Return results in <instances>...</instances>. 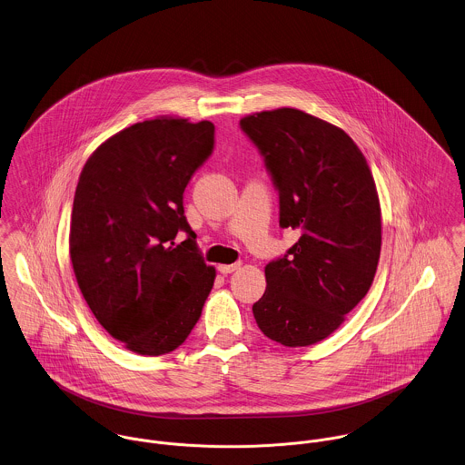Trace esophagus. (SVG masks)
Segmentation results:
<instances>
[{
  "mask_svg": "<svg viewBox=\"0 0 465 465\" xmlns=\"http://www.w3.org/2000/svg\"><path fill=\"white\" fill-rule=\"evenodd\" d=\"M239 267H241V263H232V265H217V271H219L223 276H226V274H232V272H235Z\"/></svg>",
  "mask_w": 465,
  "mask_h": 465,
  "instance_id": "1",
  "label": "esophagus"
}]
</instances>
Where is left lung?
Here are the masks:
<instances>
[{"label":"left lung","mask_w":465,"mask_h":465,"mask_svg":"<svg viewBox=\"0 0 465 465\" xmlns=\"http://www.w3.org/2000/svg\"><path fill=\"white\" fill-rule=\"evenodd\" d=\"M241 129L280 193V226L301 232L283 258L265 265L254 321L285 347L319 343L373 283L382 244L375 180L343 129L301 109L252 113Z\"/></svg>","instance_id":"8db88e82"}]
</instances>
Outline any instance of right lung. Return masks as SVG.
<instances>
[{
	"instance_id": "right-lung-1",
	"label": "right lung",
	"mask_w": 465,
	"mask_h": 465,
	"mask_svg": "<svg viewBox=\"0 0 465 465\" xmlns=\"http://www.w3.org/2000/svg\"><path fill=\"white\" fill-rule=\"evenodd\" d=\"M213 148V122L157 116L111 136L79 175L72 269L95 319L136 354L180 347L214 285L183 215L185 185ZM179 231L188 239L175 247Z\"/></svg>"
}]
</instances>
